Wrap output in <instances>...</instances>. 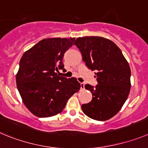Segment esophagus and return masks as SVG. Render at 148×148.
Wrapping results in <instances>:
<instances>
[{
	"label": "esophagus",
	"instance_id": "esophagus-1",
	"mask_svg": "<svg viewBox=\"0 0 148 148\" xmlns=\"http://www.w3.org/2000/svg\"><path fill=\"white\" fill-rule=\"evenodd\" d=\"M80 88H81V89L85 88V84H84L83 82H81L80 83Z\"/></svg>",
	"mask_w": 148,
	"mask_h": 148
}]
</instances>
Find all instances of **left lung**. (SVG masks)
<instances>
[{
  "mask_svg": "<svg viewBox=\"0 0 148 148\" xmlns=\"http://www.w3.org/2000/svg\"><path fill=\"white\" fill-rule=\"evenodd\" d=\"M79 49L89 69L95 71L97 85L86 84L92 100L82 105L83 113L98 121H106L119 112L130 89V69L120 49L102 37L78 38L74 43Z\"/></svg>",
  "mask_w": 148,
  "mask_h": 148,
  "instance_id": "1",
  "label": "left lung"
}]
</instances>
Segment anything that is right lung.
Segmentation results:
<instances>
[{
    "label": "right lung",
    "instance_id": "1",
    "mask_svg": "<svg viewBox=\"0 0 148 148\" xmlns=\"http://www.w3.org/2000/svg\"><path fill=\"white\" fill-rule=\"evenodd\" d=\"M75 38H47L23 54L16 75L22 100L34 115L49 117L62 112L66 102L80 88L75 77H60L62 58Z\"/></svg>",
    "mask_w": 148,
    "mask_h": 148
}]
</instances>
